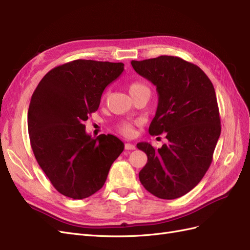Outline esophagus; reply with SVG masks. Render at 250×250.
Wrapping results in <instances>:
<instances>
[{"label": "esophagus", "mask_w": 250, "mask_h": 250, "mask_svg": "<svg viewBox=\"0 0 250 250\" xmlns=\"http://www.w3.org/2000/svg\"><path fill=\"white\" fill-rule=\"evenodd\" d=\"M125 149H126V150H134V149H135V146L133 145V144L126 143V144H125Z\"/></svg>", "instance_id": "1"}]
</instances>
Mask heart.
<instances>
[{
  "instance_id": "obj_1",
  "label": "heart",
  "mask_w": 250,
  "mask_h": 250,
  "mask_svg": "<svg viewBox=\"0 0 250 250\" xmlns=\"http://www.w3.org/2000/svg\"><path fill=\"white\" fill-rule=\"evenodd\" d=\"M129 93L133 97L140 94H148L150 95L149 86L142 81H133L129 84ZM118 131L123 135H130L133 132V126L129 122H122L118 125Z\"/></svg>"
}]
</instances>
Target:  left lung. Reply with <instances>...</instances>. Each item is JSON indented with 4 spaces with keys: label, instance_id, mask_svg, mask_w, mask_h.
Returning a JSON list of instances; mask_svg holds the SVG:
<instances>
[{
    "label": "left lung",
    "instance_id": "8db88e82",
    "mask_svg": "<svg viewBox=\"0 0 250 250\" xmlns=\"http://www.w3.org/2000/svg\"><path fill=\"white\" fill-rule=\"evenodd\" d=\"M141 76L156 86L158 105L149 126L151 135L165 133L168 144L137 147L148 162L141 184L162 199H175L197 186L213 161L221 122L213 83L199 66L176 56L132 60Z\"/></svg>",
    "mask_w": 250,
    "mask_h": 250
}]
</instances>
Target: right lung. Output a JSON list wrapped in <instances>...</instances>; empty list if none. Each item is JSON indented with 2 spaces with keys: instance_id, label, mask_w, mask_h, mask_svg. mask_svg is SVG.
<instances>
[{
  "instance_id": "add662e5",
  "label": "right lung",
  "mask_w": 250,
  "mask_h": 250,
  "mask_svg": "<svg viewBox=\"0 0 250 250\" xmlns=\"http://www.w3.org/2000/svg\"><path fill=\"white\" fill-rule=\"evenodd\" d=\"M124 71V63L77 59L44 75L28 110L30 144L40 167L56 190L83 199L105 184L124 144L112 134L96 139L84 121L97 111L104 88Z\"/></svg>"
}]
</instances>
